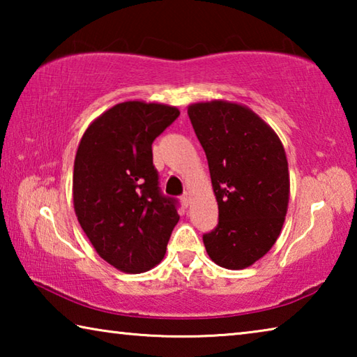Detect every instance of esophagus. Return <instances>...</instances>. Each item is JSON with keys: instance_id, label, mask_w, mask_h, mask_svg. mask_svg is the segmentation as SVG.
Wrapping results in <instances>:
<instances>
[{"instance_id": "esophagus-1", "label": "esophagus", "mask_w": 357, "mask_h": 357, "mask_svg": "<svg viewBox=\"0 0 357 357\" xmlns=\"http://www.w3.org/2000/svg\"><path fill=\"white\" fill-rule=\"evenodd\" d=\"M181 202L184 203V206H189V204H190V197L187 195V193H184V195L181 197Z\"/></svg>"}]
</instances>
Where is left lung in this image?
Returning <instances> with one entry per match:
<instances>
[{"instance_id":"obj_1","label":"left lung","mask_w":357,"mask_h":357,"mask_svg":"<svg viewBox=\"0 0 357 357\" xmlns=\"http://www.w3.org/2000/svg\"><path fill=\"white\" fill-rule=\"evenodd\" d=\"M206 153L219 223L203 234L209 258L249 268L275 244L285 222L289 173L280 138L245 105L198 102L187 108Z\"/></svg>"}]
</instances>
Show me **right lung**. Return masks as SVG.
Instances as JSON below:
<instances>
[{"mask_svg":"<svg viewBox=\"0 0 357 357\" xmlns=\"http://www.w3.org/2000/svg\"><path fill=\"white\" fill-rule=\"evenodd\" d=\"M176 107L129 100L94 119L78 144L72 193L84 234L107 263L140 274L165 257L178 203L159 189L153 142Z\"/></svg>","mask_w":357,"mask_h":357,"instance_id":"add662e5","label":"right lung"}]
</instances>
